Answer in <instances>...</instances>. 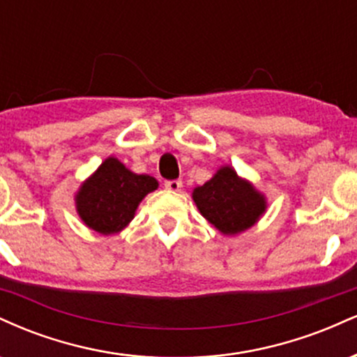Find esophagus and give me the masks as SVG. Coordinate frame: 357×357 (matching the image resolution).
<instances>
[{"label": "esophagus", "mask_w": 357, "mask_h": 357, "mask_svg": "<svg viewBox=\"0 0 357 357\" xmlns=\"http://www.w3.org/2000/svg\"><path fill=\"white\" fill-rule=\"evenodd\" d=\"M165 188L169 191H179L183 188V181L181 179H171V181L165 183Z\"/></svg>", "instance_id": "esophagus-1"}]
</instances>
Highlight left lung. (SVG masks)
Wrapping results in <instances>:
<instances>
[{"label":"left lung","mask_w":357,"mask_h":357,"mask_svg":"<svg viewBox=\"0 0 357 357\" xmlns=\"http://www.w3.org/2000/svg\"><path fill=\"white\" fill-rule=\"evenodd\" d=\"M192 199L202 215L223 235L248 230L267 210V199L230 166L216 171L210 181L195 188Z\"/></svg>","instance_id":"obj_1"}]
</instances>
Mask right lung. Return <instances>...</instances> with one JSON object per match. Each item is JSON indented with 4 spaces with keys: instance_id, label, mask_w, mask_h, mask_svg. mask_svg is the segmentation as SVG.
Returning a JSON list of instances; mask_svg holds the SVG:
<instances>
[{
    "instance_id": "1",
    "label": "right lung",
    "mask_w": 357,
    "mask_h": 357,
    "mask_svg": "<svg viewBox=\"0 0 357 357\" xmlns=\"http://www.w3.org/2000/svg\"><path fill=\"white\" fill-rule=\"evenodd\" d=\"M158 190L153 176L136 174L117 158H107L75 195L80 220L100 235L124 230L146 195Z\"/></svg>"
}]
</instances>
